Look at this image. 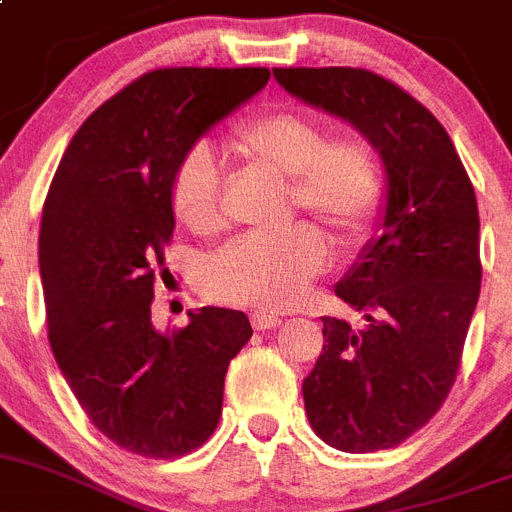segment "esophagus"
Masks as SVG:
<instances>
[{
	"mask_svg": "<svg viewBox=\"0 0 512 512\" xmlns=\"http://www.w3.org/2000/svg\"><path fill=\"white\" fill-rule=\"evenodd\" d=\"M281 322V314H273V311H255V314H252V327H255V330H273V327H278Z\"/></svg>",
	"mask_w": 512,
	"mask_h": 512,
	"instance_id": "1",
	"label": "esophagus"
}]
</instances>
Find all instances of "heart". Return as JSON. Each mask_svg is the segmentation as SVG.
Here are the masks:
<instances>
[{
	"label": "heart",
	"instance_id": "heart-1",
	"mask_svg": "<svg viewBox=\"0 0 512 512\" xmlns=\"http://www.w3.org/2000/svg\"><path fill=\"white\" fill-rule=\"evenodd\" d=\"M229 157L250 170L286 177L288 208L319 221L337 247L366 234L386 195L384 164L361 136H332L296 110H268L234 131ZM172 213L190 234L221 229L219 170L206 149L190 151L172 180ZM327 262L322 237L293 224L275 237L234 242L201 270L208 299L283 309L301 299Z\"/></svg>",
	"mask_w": 512,
	"mask_h": 512
}]
</instances>
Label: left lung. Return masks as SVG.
<instances>
[{
  "mask_svg": "<svg viewBox=\"0 0 512 512\" xmlns=\"http://www.w3.org/2000/svg\"><path fill=\"white\" fill-rule=\"evenodd\" d=\"M283 90L348 121L379 151V234L335 286L363 327L322 317L324 348L304 379L314 433L337 451L394 448L441 410L479 299L477 195L425 105L366 69H273Z\"/></svg>",
  "mask_w": 512,
  "mask_h": 512,
  "instance_id": "obj_1",
  "label": "left lung"
}]
</instances>
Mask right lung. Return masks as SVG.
<instances>
[{"label": "right lung", "mask_w": 512, "mask_h": 512, "mask_svg": "<svg viewBox=\"0 0 512 512\" xmlns=\"http://www.w3.org/2000/svg\"><path fill=\"white\" fill-rule=\"evenodd\" d=\"M268 79L260 66L149 71L79 126L43 203L41 281L56 363L92 425L146 459H177L211 438L226 368L252 337L244 311L219 306L159 332L151 301L175 231L177 167Z\"/></svg>", "instance_id": "obj_1"}]
</instances>
